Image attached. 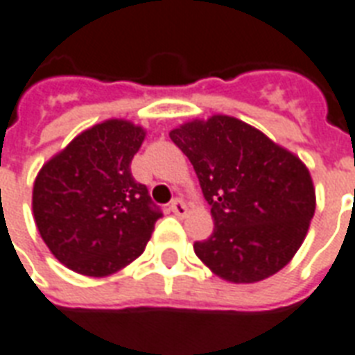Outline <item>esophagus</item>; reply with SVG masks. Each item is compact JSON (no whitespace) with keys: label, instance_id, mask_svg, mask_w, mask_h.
<instances>
[{"label":"esophagus","instance_id":"esophagus-1","mask_svg":"<svg viewBox=\"0 0 355 355\" xmlns=\"http://www.w3.org/2000/svg\"><path fill=\"white\" fill-rule=\"evenodd\" d=\"M169 208H171V212L175 214V216H178V218H182V216H186V214H188V207H186V205H184V201H180V199H175Z\"/></svg>","mask_w":355,"mask_h":355}]
</instances>
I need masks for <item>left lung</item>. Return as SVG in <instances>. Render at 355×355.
Returning <instances> with one entry per match:
<instances>
[{
  "label": "left lung",
  "instance_id": "8db88e82",
  "mask_svg": "<svg viewBox=\"0 0 355 355\" xmlns=\"http://www.w3.org/2000/svg\"><path fill=\"white\" fill-rule=\"evenodd\" d=\"M196 169L214 232L196 255L231 283H257L292 261L309 231L316 196L309 169L261 130L229 115L169 132Z\"/></svg>",
  "mask_w": 355,
  "mask_h": 355
}]
</instances>
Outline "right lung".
I'll return each mask as SVG.
<instances>
[{
	"mask_svg": "<svg viewBox=\"0 0 355 355\" xmlns=\"http://www.w3.org/2000/svg\"><path fill=\"white\" fill-rule=\"evenodd\" d=\"M145 128L124 119L94 124L46 162L33 184V218L61 264L112 275L145 251L162 212L130 171Z\"/></svg>",
	"mask_w": 355,
	"mask_h": 355,
	"instance_id": "1",
	"label": "right lung"
}]
</instances>
